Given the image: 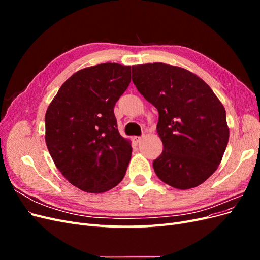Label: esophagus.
Returning a JSON list of instances; mask_svg holds the SVG:
<instances>
[{
    "label": "esophagus",
    "mask_w": 260,
    "mask_h": 260,
    "mask_svg": "<svg viewBox=\"0 0 260 260\" xmlns=\"http://www.w3.org/2000/svg\"><path fill=\"white\" fill-rule=\"evenodd\" d=\"M141 140H142V137H133V138H132V141H133V142H135L136 144H138Z\"/></svg>",
    "instance_id": "obj_1"
}]
</instances>
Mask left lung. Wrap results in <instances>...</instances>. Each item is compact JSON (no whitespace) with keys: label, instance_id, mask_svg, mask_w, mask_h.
Segmentation results:
<instances>
[{"label":"left lung","instance_id":"obj_1","mask_svg":"<svg viewBox=\"0 0 260 260\" xmlns=\"http://www.w3.org/2000/svg\"><path fill=\"white\" fill-rule=\"evenodd\" d=\"M132 81L158 111L162 153L153 161L157 177L180 190L202 184L216 171L229 141L223 105L201 78L162 62L132 66Z\"/></svg>","mask_w":260,"mask_h":260}]
</instances>
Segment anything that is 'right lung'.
<instances>
[{
	"label": "right lung",
	"instance_id": "1",
	"mask_svg": "<svg viewBox=\"0 0 260 260\" xmlns=\"http://www.w3.org/2000/svg\"><path fill=\"white\" fill-rule=\"evenodd\" d=\"M130 81V66L84 68L60 86L46 111V146L61 175L82 191L106 192L125 175L132 147L119 135L114 107Z\"/></svg>",
	"mask_w": 260,
	"mask_h": 260
}]
</instances>
